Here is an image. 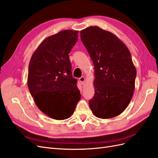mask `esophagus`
Here are the masks:
<instances>
[{"mask_svg": "<svg viewBox=\"0 0 158 158\" xmlns=\"http://www.w3.org/2000/svg\"><path fill=\"white\" fill-rule=\"evenodd\" d=\"M79 80H80V82H81V84H82V85L85 84V77H84V76H82V77H80L79 78Z\"/></svg>", "mask_w": 158, "mask_h": 158, "instance_id": "esophagus-1", "label": "esophagus"}]
</instances>
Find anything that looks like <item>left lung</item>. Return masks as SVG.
<instances>
[{"label": "left lung", "instance_id": "obj_1", "mask_svg": "<svg viewBox=\"0 0 158 158\" xmlns=\"http://www.w3.org/2000/svg\"><path fill=\"white\" fill-rule=\"evenodd\" d=\"M80 38L94 65L95 94L89 106L98 118L116 117L127 107L135 88L131 52L113 33L98 26L81 30Z\"/></svg>", "mask_w": 158, "mask_h": 158}]
</instances>
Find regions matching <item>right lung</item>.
<instances>
[{
	"label": "right lung",
	"mask_w": 158,
	"mask_h": 158,
	"mask_svg": "<svg viewBox=\"0 0 158 158\" xmlns=\"http://www.w3.org/2000/svg\"><path fill=\"white\" fill-rule=\"evenodd\" d=\"M78 31L66 30L47 37L32 55L27 86L36 106L56 120L71 117L81 98L77 80L72 75L70 52Z\"/></svg>",
	"instance_id": "obj_1"
}]
</instances>
